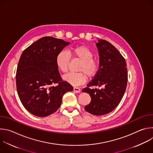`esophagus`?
Returning a JSON list of instances; mask_svg holds the SVG:
<instances>
[{
    "label": "esophagus",
    "instance_id": "esophagus-1",
    "mask_svg": "<svg viewBox=\"0 0 153 153\" xmlns=\"http://www.w3.org/2000/svg\"><path fill=\"white\" fill-rule=\"evenodd\" d=\"M73 90H74V92H76V93H80V89L79 88V87H76V86L74 87Z\"/></svg>",
    "mask_w": 153,
    "mask_h": 153
}]
</instances>
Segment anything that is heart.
<instances>
[{
	"label": "heart",
	"mask_w": 153,
	"mask_h": 153,
	"mask_svg": "<svg viewBox=\"0 0 153 153\" xmlns=\"http://www.w3.org/2000/svg\"><path fill=\"white\" fill-rule=\"evenodd\" d=\"M93 56L94 53L90 48L85 45H77L71 47L68 53L65 51H60L56 56V62L57 68L65 73L68 70L71 58L80 60L77 68L79 72L70 73L63 76L65 81L77 86L86 81L87 75L93 77L97 73L99 65Z\"/></svg>",
	"instance_id": "b5f03b06"
}]
</instances>
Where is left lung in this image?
I'll use <instances>...</instances> for the list:
<instances>
[{
  "mask_svg": "<svg viewBox=\"0 0 153 153\" xmlns=\"http://www.w3.org/2000/svg\"><path fill=\"white\" fill-rule=\"evenodd\" d=\"M99 54V69L93 80L82 90L89 93L91 100L85 110L93 115L102 116L111 112L119 104L126 90L128 82L125 58L111 43L99 40L96 43ZM104 88L91 89L92 85Z\"/></svg>",
  "mask_w": 153,
  "mask_h": 153,
  "instance_id": "left-lung-1",
  "label": "left lung"
}]
</instances>
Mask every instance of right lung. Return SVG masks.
Returning a JSON list of instances; mask_svg holds the SVG:
<instances>
[{
	"mask_svg": "<svg viewBox=\"0 0 153 153\" xmlns=\"http://www.w3.org/2000/svg\"><path fill=\"white\" fill-rule=\"evenodd\" d=\"M70 42L43 37L27 48L20 57L16 76L19 99L26 110L46 117L60 106L63 94L73 87L63 81L57 67V54Z\"/></svg>",
	"mask_w": 153,
	"mask_h": 153,
	"instance_id": "obj_1",
	"label": "right lung"
}]
</instances>
